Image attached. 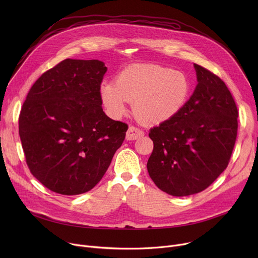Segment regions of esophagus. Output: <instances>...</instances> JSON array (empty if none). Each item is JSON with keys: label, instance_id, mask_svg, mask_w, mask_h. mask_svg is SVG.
I'll return each mask as SVG.
<instances>
[{"label": "esophagus", "instance_id": "34e87169", "mask_svg": "<svg viewBox=\"0 0 258 258\" xmlns=\"http://www.w3.org/2000/svg\"><path fill=\"white\" fill-rule=\"evenodd\" d=\"M144 135V132L136 126H130L126 132V140H136Z\"/></svg>", "mask_w": 258, "mask_h": 258}]
</instances>
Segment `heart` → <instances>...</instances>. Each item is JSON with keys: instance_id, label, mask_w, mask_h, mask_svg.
Returning <instances> with one entry per match:
<instances>
[{"instance_id": "1", "label": "heart", "mask_w": 258, "mask_h": 258, "mask_svg": "<svg viewBox=\"0 0 258 258\" xmlns=\"http://www.w3.org/2000/svg\"><path fill=\"white\" fill-rule=\"evenodd\" d=\"M191 85L179 71L157 64H135L122 70L114 81L100 88L110 114L120 117L134 102V112L146 123H160L177 115L187 102Z\"/></svg>"}]
</instances>
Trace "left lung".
I'll return each instance as SVG.
<instances>
[{
	"instance_id": "8db88e82",
	"label": "left lung",
	"mask_w": 258,
	"mask_h": 258,
	"mask_svg": "<svg viewBox=\"0 0 258 258\" xmlns=\"http://www.w3.org/2000/svg\"><path fill=\"white\" fill-rule=\"evenodd\" d=\"M198 85L182 110L148 136L154 142L147 171L173 197L199 194L227 168L237 136V107L224 81L195 63Z\"/></svg>"
}]
</instances>
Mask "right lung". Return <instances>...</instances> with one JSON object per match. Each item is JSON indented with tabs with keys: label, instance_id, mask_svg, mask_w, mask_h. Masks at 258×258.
Returning a JSON list of instances; mask_svg holds the SVG:
<instances>
[{
	"label": "right lung",
	"instance_id": "add662e5",
	"mask_svg": "<svg viewBox=\"0 0 258 258\" xmlns=\"http://www.w3.org/2000/svg\"><path fill=\"white\" fill-rule=\"evenodd\" d=\"M106 70L97 59H64L42 74L23 103L19 134L26 163L51 191L91 190L125 138L127 124L101 107Z\"/></svg>",
	"mask_w": 258,
	"mask_h": 258
}]
</instances>
